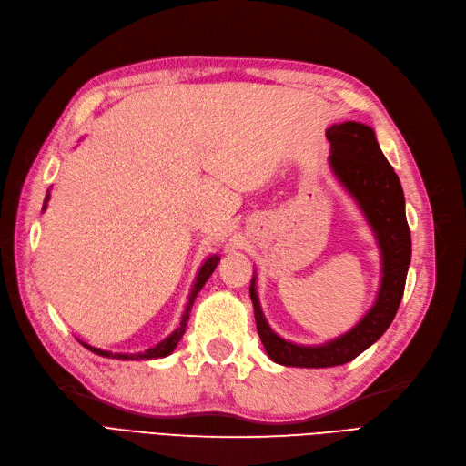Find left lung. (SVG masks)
I'll list each match as a JSON object with an SVG mask.
<instances>
[{
  "mask_svg": "<svg viewBox=\"0 0 466 466\" xmlns=\"http://www.w3.org/2000/svg\"><path fill=\"white\" fill-rule=\"evenodd\" d=\"M331 143V168L347 190L353 194L379 238L382 250V284L372 309L359 325L335 341L321 347H301L284 341L264 321L255 286H250L257 331L268 357L284 367L323 369L337 367L359 357L364 349L379 341L392 323L404 296L411 258V235L406 219L404 190L394 168L376 143L367 125L347 121L325 131Z\"/></svg>",
  "mask_w": 466,
  "mask_h": 466,
  "instance_id": "8db88e82",
  "label": "left lung"
}]
</instances>
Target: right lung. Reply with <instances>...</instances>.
Here are the masks:
<instances>
[{
	"label": "right lung",
	"mask_w": 466,
	"mask_h": 466,
	"mask_svg": "<svg viewBox=\"0 0 466 466\" xmlns=\"http://www.w3.org/2000/svg\"><path fill=\"white\" fill-rule=\"evenodd\" d=\"M46 202H48V196H46V199H45V204H46ZM45 208H46V206H45ZM218 262H219V257H211V258H208V260L204 262V267L199 268V272H198V279H196V284H194V288H192L190 299H187V306H186V311H184V316H182L180 327H178V329H176L170 337H167L165 341L158 343L157 347L145 350V353H137V355H121V353H107V350L96 349V347H90V345H86V343H82V345H84L86 349H90L92 353H96V355H102V357H107V359H121V360H148V359H158V357H167V355H170L172 350H174V347L178 345V341L182 339L184 331H186L187 319H190V309H192V306H194V299H196L198 292L202 290V286L206 284V280L209 279L211 272L216 270Z\"/></svg>",
	"instance_id": "obj_1"
}]
</instances>
